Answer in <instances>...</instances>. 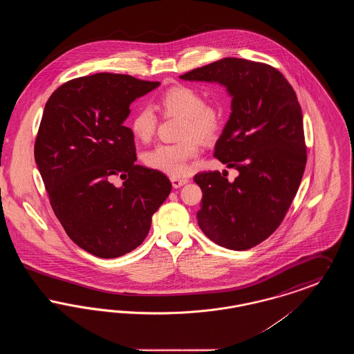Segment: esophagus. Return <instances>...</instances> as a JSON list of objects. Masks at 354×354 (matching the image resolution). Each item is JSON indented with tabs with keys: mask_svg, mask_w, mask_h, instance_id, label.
Segmentation results:
<instances>
[{
	"mask_svg": "<svg viewBox=\"0 0 354 354\" xmlns=\"http://www.w3.org/2000/svg\"><path fill=\"white\" fill-rule=\"evenodd\" d=\"M171 183L174 188H180L188 183V179H180V178H171Z\"/></svg>",
	"mask_w": 354,
	"mask_h": 354,
	"instance_id": "34e87169",
	"label": "esophagus"
}]
</instances>
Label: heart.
<instances>
[{
    "label": "heart",
    "mask_w": 354,
    "mask_h": 354,
    "mask_svg": "<svg viewBox=\"0 0 354 354\" xmlns=\"http://www.w3.org/2000/svg\"><path fill=\"white\" fill-rule=\"evenodd\" d=\"M159 106L166 115L183 117L180 138L183 140L171 145H158L145 152L143 162L147 167L171 175L183 176L188 172V162L198 156L199 145L192 136L203 142L212 140L220 129L221 114L215 106L207 104L202 93L194 87L179 84L169 88L159 100ZM158 124L155 113L149 107L135 111L130 129L136 139L149 142Z\"/></svg>",
    "instance_id": "obj_1"
}]
</instances>
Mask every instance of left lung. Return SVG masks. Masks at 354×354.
I'll list each match as a JSON object with an SVG mask.
<instances>
[{
	"mask_svg": "<svg viewBox=\"0 0 354 354\" xmlns=\"http://www.w3.org/2000/svg\"><path fill=\"white\" fill-rule=\"evenodd\" d=\"M180 80L216 82L232 98L215 156L239 176L195 175L203 191L198 224L218 245L250 250L277 230L303 179L306 147L296 93L277 68L230 57Z\"/></svg>",
	"mask_w": 354,
	"mask_h": 354,
	"instance_id": "obj_1",
	"label": "left lung"
}]
</instances>
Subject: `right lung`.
Here are the masks:
<instances>
[{
    "instance_id": "add662e5",
    "label": "right lung",
    "mask_w": 354,
    "mask_h": 354,
    "mask_svg": "<svg viewBox=\"0 0 354 354\" xmlns=\"http://www.w3.org/2000/svg\"><path fill=\"white\" fill-rule=\"evenodd\" d=\"M159 82L98 73L59 86L45 104L34 158L51 208L86 252L114 259L143 243L171 192L169 178L135 165L130 104ZM118 174L120 187L111 183Z\"/></svg>"
}]
</instances>
